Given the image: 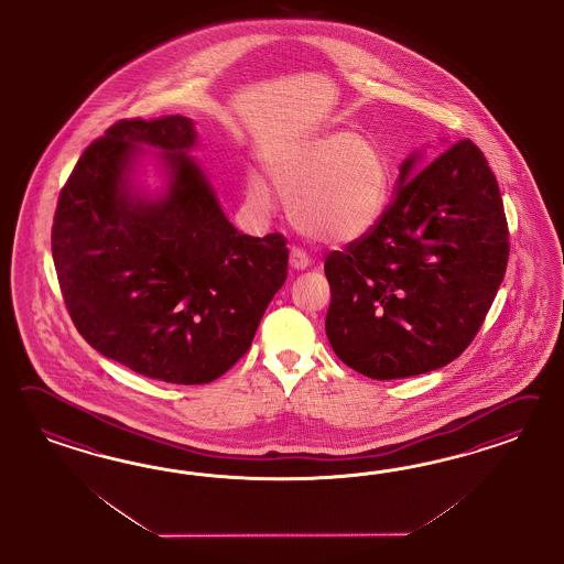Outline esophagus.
I'll use <instances>...</instances> for the list:
<instances>
[{
    "label": "esophagus",
    "instance_id": "obj_1",
    "mask_svg": "<svg viewBox=\"0 0 564 564\" xmlns=\"http://www.w3.org/2000/svg\"><path fill=\"white\" fill-rule=\"evenodd\" d=\"M290 264L291 269H295V271H306L310 267V258L302 248H291Z\"/></svg>",
    "mask_w": 564,
    "mask_h": 564
}]
</instances>
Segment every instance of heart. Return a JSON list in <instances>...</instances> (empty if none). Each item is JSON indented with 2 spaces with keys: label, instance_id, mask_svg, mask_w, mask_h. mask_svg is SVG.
Masks as SVG:
<instances>
[{
  "label": "heart",
  "instance_id": "obj_1",
  "mask_svg": "<svg viewBox=\"0 0 564 564\" xmlns=\"http://www.w3.org/2000/svg\"><path fill=\"white\" fill-rule=\"evenodd\" d=\"M274 186L290 200L295 225L312 238L343 243L375 227L387 198L389 171L372 142L354 132L310 138L269 163ZM252 203H269V189L252 177Z\"/></svg>",
  "mask_w": 564,
  "mask_h": 564
}]
</instances>
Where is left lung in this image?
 Segmentation results:
<instances>
[{
	"label": "left lung",
	"instance_id": "1",
	"mask_svg": "<svg viewBox=\"0 0 564 564\" xmlns=\"http://www.w3.org/2000/svg\"><path fill=\"white\" fill-rule=\"evenodd\" d=\"M375 227L330 252L326 337L343 364L376 380L424 375L459 358L495 302L509 225L495 173L463 138L414 173Z\"/></svg>",
	"mask_w": 564,
	"mask_h": 564
}]
</instances>
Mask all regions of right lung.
I'll return each instance as SVG.
<instances>
[{"label":"right lung","mask_w":564,"mask_h":564,"mask_svg":"<svg viewBox=\"0 0 564 564\" xmlns=\"http://www.w3.org/2000/svg\"><path fill=\"white\" fill-rule=\"evenodd\" d=\"M182 116L120 120L90 142L59 192L52 252L69 318L90 347L138 375L205 384L252 345L288 279L281 234L243 236L188 156ZM142 145L159 148L169 192L132 195Z\"/></svg>","instance_id":"add662e5"}]
</instances>
